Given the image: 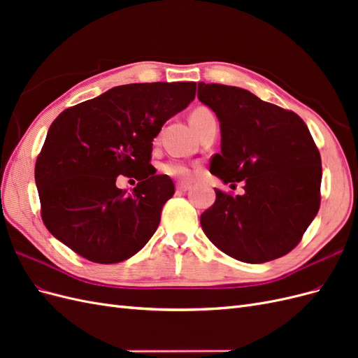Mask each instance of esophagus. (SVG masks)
I'll list each match as a JSON object with an SVG mask.
<instances>
[{
  "mask_svg": "<svg viewBox=\"0 0 358 358\" xmlns=\"http://www.w3.org/2000/svg\"><path fill=\"white\" fill-rule=\"evenodd\" d=\"M189 188H191L189 183H183V182H180V183H178V185H176L178 192H187Z\"/></svg>",
  "mask_w": 358,
  "mask_h": 358,
  "instance_id": "esophagus-1",
  "label": "esophagus"
}]
</instances>
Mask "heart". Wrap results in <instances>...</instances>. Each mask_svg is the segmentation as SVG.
<instances>
[{"mask_svg": "<svg viewBox=\"0 0 358 358\" xmlns=\"http://www.w3.org/2000/svg\"><path fill=\"white\" fill-rule=\"evenodd\" d=\"M209 121H215V115L212 113L210 109H208V107H197V109H194L189 115V122L192 128H197L199 125ZM162 171H164L166 175L171 178H178V179H187L191 173L189 169L179 161L167 162V164L162 167Z\"/></svg>", "mask_w": 358, "mask_h": 358, "instance_id": "obj_1", "label": "heart"}]
</instances>
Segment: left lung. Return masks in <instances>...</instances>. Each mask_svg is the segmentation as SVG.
<instances>
[{
	"instance_id": "obj_1",
	"label": "left lung",
	"mask_w": 358,
	"mask_h": 358,
	"mask_svg": "<svg viewBox=\"0 0 358 358\" xmlns=\"http://www.w3.org/2000/svg\"><path fill=\"white\" fill-rule=\"evenodd\" d=\"M199 100L215 112L221 154L210 173L225 185L243 182L242 196L215 189L200 216L209 241L245 263H266L301 241L320 209V150L306 124L291 110L237 86L199 83Z\"/></svg>"
}]
</instances>
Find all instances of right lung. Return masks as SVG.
<instances>
[{"instance_id": "1", "label": "right lung", "mask_w": 358, "mask_h": 358, "mask_svg": "<svg viewBox=\"0 0 358 358\" xmlns=\"http://www.w3.org/2000/svg\"><path fill=\"white\" fill-rule=\"evenodd\" d=\"M196 82L115 86L52 122L36 162L41 218L59 242L92 263H121L158 229L175 194L150 164L152 140L194 100ZM119 174L141 182L128 194Z\"/></svg>"}]
</instances>
